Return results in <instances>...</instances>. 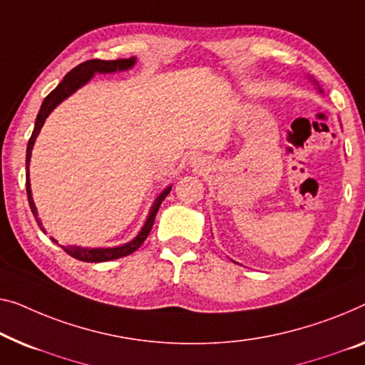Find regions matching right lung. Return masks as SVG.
Listing matches in <instances>:
<instances>
[{
	"label": "right lung",
	"mask_w": 365,
	"mask_h": 365,
	"mask_svg": "<svg viewBox=\"0 0 365 365\" xmlns=\"http://www.w3.org/2000/svg\"><path fill=\"white\" fill-rule=\"evenodd\" d=\"M134 62H135L134 57L119 58V61H100V58H91V61H86V62L80 63L75 68L70 70V72L65 75L61 83L57 85V88L52 90L51 93L46 96V100H43L41 110H39V114H37V118H36L34 130H32V135H31L29 143H27V150H26V192H27V201H29L31 211H32V215H34L37 225H39V226H41V221L37 220V210H36V205H34V201H32V195H31L29 162H31L32 148H34L36 138L39 135V130L42 128L43 121H46V118L52 113V110L58 105V103H62L65 98L72 95L73 91H77L80 86L85 85L86 81L93 77L96 72L98 73H110V72H116V70H128V68L133 67ZM170 190H172V187H168L159 195V198L155 200L154 206H152L149 217H148V221H145L143 230H140L139 235L135 236L133 241L124 244V246L111 247V249H86V247L68 246V247H62V249L68 255H72V257L78 259V260H83V262H106V260H114V259L124 257V255L133 254L134 251H138V249L143 246V242L145 241V239H148L152 226H154L155 215L160 208V203L165 200L167 195L170 193Z\"/></svg>",
	"instance_id": "1"
}]
</instances>
